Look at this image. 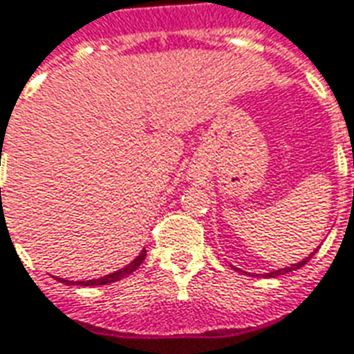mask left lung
<instances>
[{
  "instance_id": "left-lung-1",
  "label": "left lung",
  "mask_w": 354,
  "mask_h": 354,
  "mask_svg": "<svg viewBox=\"0 0 354 354\" xmlns=\"http://www.w3.org/2000/svg\"><path fill=\"white\" fill-rule=\"evenodd\" d=\"M315 253H317V250H315V252L310 253L309 257H305V259H303V261H299V263H293V265H290V267H284V269H278V270H272V272H267V274H265V277H280V274H288V272H292V270H297L299 269V267H303V265H305V263L309 261L310 257H313V255H315Z\"/></svg>"
}]
</instances>
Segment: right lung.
<instances>
[{
    "mask_svg": "<svg viewBox=\"0 0 354 354\" xmlns=\"http://www.w3.org/2000/svg\"><path fill=\"white\" fill-rule=\"evenodd\" d=\"M145 257H147V250H142L135 259H133L129 265H125L124 269L116 270V272H112V274H106V277L102 278H95V280H84V282H70V280H62V278H57L59 282H64V284H77V286H102V284H112V282H118V280H122L127 274H131L133 270H137L141 267V263L145 261Z\"/></svg>",
    "mask_w": 354,
    "mask_h": 354,
    "instance_id": "add662e5",
    "label": "right lung"
}]
</instances>
